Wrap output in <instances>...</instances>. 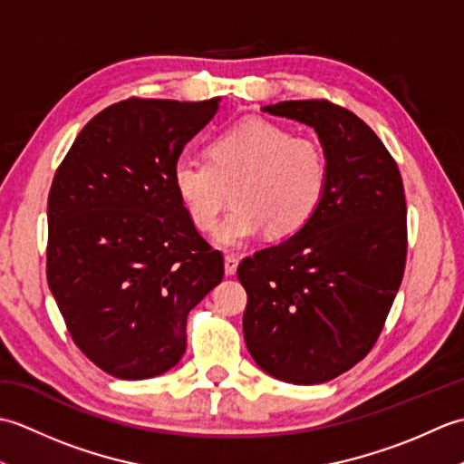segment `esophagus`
Here are the masks:
<instances>
[{
    "mask_svg": "<svg viewBox=\"0 0 464 464\" xmlns=\"http://www.w3.org/2000/svg\"><path fill=\"white\" fill-rule=\"evenodd\" d=\"M237 265H239V259L235 257V255H225V275H235Z\"/></svg>",
    "mask_w": 464,
    "mask_h": 464,
    "instance_id": "obj_1",
    "label": "esophagus"
}]
</instances>
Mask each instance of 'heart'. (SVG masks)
I'll return each mask as SVG.
<instances>
[{"label": "heart", "instance_id": "heart-1", "mask_svg": "<svg viewBox=\"0 0 464 464\" xmlns=\"http://www.w3.org/2000/svg\"><path fill=\"white\" fill-rule=\"evenodd\" d=\"M209 161L181 155L171 183L185 213L199 231H209L235 183L233 209L215 227L213 241L237 249L267 229L289 237L309 223L327 185V160L317 141L293 137L283 125L251 117L215 135Z\"/></svg>", "mask_w": 464, "mask_h": 464}]
</instances>
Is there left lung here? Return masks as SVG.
I'll use <instances>...</instances> for the list:
<instances>
[{
  "mask_svg": "<svg viewBox=\"0 0 464 464\" xmlns=\"http://www.w3.org/2000/svg\"><path fill=\"white\" fill-rule=\"evenodd\" d=\"M265 113L309 125L327 185L309 223L239 263L245 344L271 377L319 384L364 359L405 273L407 203L399 167L371 127L321 100Z\"/></svg>",
  "mask_w": 464,
  "mask_h": 464,
  "instance_id": "obj_1",
  "label": "left lung"
}]
</instances>
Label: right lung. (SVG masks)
I'll use <instances>...</instances> for the list:
<instances>
[{
    "label": "right lung",
    "mask_w": 464,
    "mask_h": 464,
    "mask_svg": "<svg viewBox=\"0 0 464 464\" xmlns=\"http://www.w3.org/2000/svg\"><path fill=\"white\" fill-rule=\"evenodd\" d=\"M207 102L125 100L75 137L47 199V283L77 347L111 377L151 379L187 349V314L223 279L171 183Z\"/></svg>",
    "instance_id": "add662e5"
}]
</instances>
